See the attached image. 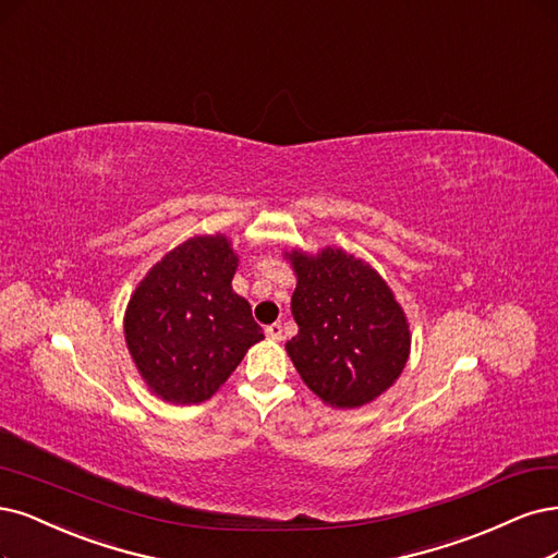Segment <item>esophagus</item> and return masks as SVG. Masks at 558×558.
Segmentation results:
<instances>
[{"mask_svg": "<svg viewBox=\"0 0 558 558\" xmlns=\"http://www.w3.org/2000/svg\"><path fill=\"white\" fill-rule=\"evenodd\" d=\"M265 332H267V337H270L272 341H281V337H283V330H281V323H272V325H267V328H265Z\"/></svg>", "mask_w": 558, "mask_h": 558, "instance_id": "obj_1", "label": "esophagus"}]
</instances>
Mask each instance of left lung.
Wrapping results in <instances>:
<instances>
[{
    "label": "left lung",
    "instance_id": "1",
    "mask_svg": "<svg viewBox=\"0 0 558 558\" xmlns=\"http://www.w3.org/2000/svg\"><path fill=\"white\" fill-rule=\"evenodd\" d=\"M295 272L291 312L298 335L286 341L302 380L332 409H360L388 392L411 355L409 318L374 267L323 246L291 248Z\"/></svg>",
    "mask_w": 558,
    "mask_h": 558
}]
</instances>
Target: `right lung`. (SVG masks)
<instances>
[{
    "mask_svg": "<svg viewBox=\"0 0 558 558\" xmlns=\"http://www.w3.org/2000/svg\"><path fill=\"white\" fill-rule=\"evenodd\" d=\"M240 258L226 235H196L149 267L124 312L129 355L151 395L201 403L265 335L233 291Z\"/></svg>",
    "mask_w": 558,
    "mask_h": 558,
    "instance_id": "add662e5",
    "label": "right lung"
}]
</instances>
